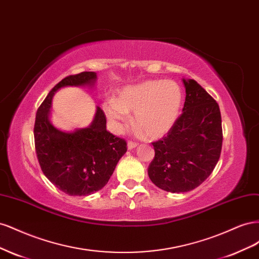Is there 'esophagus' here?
Instances as JSON below:
<instances>
[{"instance_id": "34e87169", "label": "esophagus", "mask_w": 259, "mask_h": 259, "mask_svg": "<svg viewBox=\"0 0 259 259\" xmlns=\"http://www.w3.org/2000/svg\"><path fill=\"white\" fill-rule=\"evenodd\" d=\"M137 147V143L135 142H132V140H130V142L127 143V149L128 150H132V149H134Z\"/></svg>"}]
</instances>
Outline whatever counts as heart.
Returning <instances> with one entry per match:
<instances>
[{"label":"heart","instance_id":"obj_1","mask_svg":"<svg viewBox=\"0 0 259 259\" xmlns=\"http://www.w3.org/2000/svg\"><path fill=\"white\" fill-rule=\"evenodd\" d=\"M183 94L179 85L170 80H149L122 90L117 99H110L105 111L113 130L121 132L135 112L133 122L148 139L164 136L175 124Z\"/></svg>","mask_w":259,"mask_h":259}]
</instances>
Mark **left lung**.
<instances>
[{"label":"left lung","mask_w":259,"mask_h":259,"mask_svg":"<svg viewBox=\"0 0 259 259\" xmlns=\"http://www.w3.org/2000/svg\"><path fill=\"white\" fill-rule=\"evenodd\" d=\"M186 100L167 135L152 143L151 182L167 192H188L211 174L223 146L222 115L216 100L194 80H185Z\"/></svg>","instance_id":"left-lung-1"}]
</instances>
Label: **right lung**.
<instances>
[{
    "instance_id": "obj_1",
    "label": "right lung",
    "mask_w": 259,
    "mask_h": 259,
    "mask_svg": "<svg viewBox=\"0 0 259 259\" xmlns=\"http://www.w3.org/2000/svg\"><path fill=\"white\" fill-rule=\"evenodd\" d=\"M95 72L69 75L56 84L38 107L34 123V144L44 175L69 195H90L107 185L122 155L126 142L106 128V116L97 107L90 126L62 132L50 122L52 98L66 86H93Z\"/></svg>"
}]
</instances>
